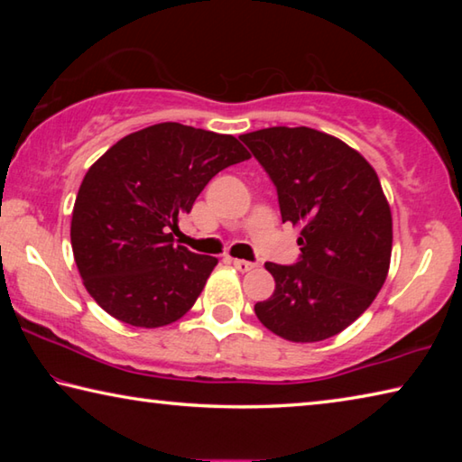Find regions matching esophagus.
I'll list each match as a JSON object with an SVG mask.
<instances>
[{"label":"esophagus","mask_w":462,"mask_h":462,"mask_svg":"<svg viewBox=\"0 0 462 462\" xmlns=\"http://www.w3.org/2000/svg\"><path fill=\"white\" fill-rule=\"evenodd\" d=\"M232 264H234V267H236L240 273H246V271H250V269H254V267H256L254 263H250V261H242V259H234V261H232Z\"/></svg>","instance_id":"34e87169"}]
</instances>
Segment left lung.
<instances>
[{"instance_id":"1","label":"left lung","mask_w":462,"mask_h":462,"mask_svg":"<svg viewBox=\"0 0 462 462\" xmlns=\"http://www.w3.org/2000/svg\"><path fill=\"white\" fill-rule=\"evenodd\" d=\"M240 140L275 185L281 220L301 228L295 264L264 263L275 291L254 314L285 340L330 338L385 283L393 230L379 177L342 140L306 126H273Z\"/></svg>"}]
</instances>
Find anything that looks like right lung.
I'll return each mask as SVG.
<instances>
[{"mask_svg": "<svg viewBox=\"0 0 462 462\" xmlns=\"http://www.w3.org/2000/svg\"><path fill=\"white\" fill-rule=\"evenodd\" d=\"M246 159L230 134L165 122L124 136L93 162L75 199L71 246L101 310L140 328L191 310L217 259L175 246L177 222L209 179Z\"/></svg>", "mask_w": 462, "mask_h": 462, "instance_id": "1", "label": "right lung"}]
</instances>
